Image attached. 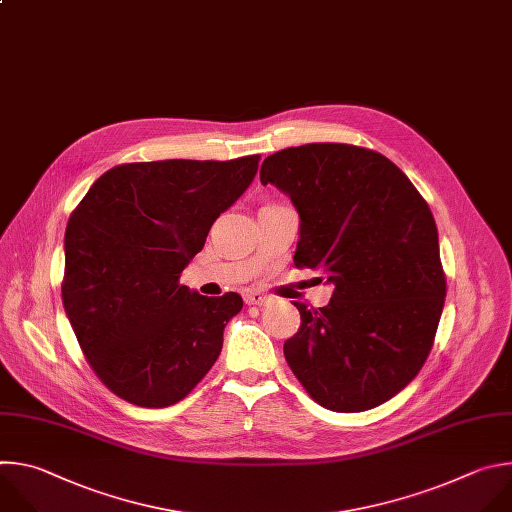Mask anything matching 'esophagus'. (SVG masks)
<instances>
[{
  "mask_svg": "<svg viewBox=\"0 0 512 512\" xmlns=\"http://www.w3.org/2000/svg\"><path fill=\"white\" fill-rule=\"evenodd\" d=\"M244 300H246L248 304H258V306H264V304L272 302L270 296H266V294H262V292H256V290L246 292V294H244Z\"/></svg>",
  "mask_w": 512,
  "mask_h": 512,
  "instance_id": "34e87169",
  "label": "esophagus"
}]
</instances>
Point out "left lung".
Here are the masks:
<instances>
[{
  "label": "left lung",
  "mask_w": 512,
  "mask_h": 512,
  "mask_svg": "<svg viewBox=\"0 0 512 512\" xmlns=\"http://www.w3.org/2000/svg\"><path fill=\"white\" fill-rule=\"evenodd\" d=\"M260 181L298 212L296 268L333 284L300 313L284 357L333 412H365L410 383L430 355L446 298L438 228L407 175L381 153L311 143L264 159Z\"/></svg>",
  "instance_id": "obj_1"
}]
</instances>
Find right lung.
<instances>
[{"label":"right lung","mask_w":512,"mask_h":512,"mask_svg":"<svg viewBox=\"0 0 512 512\" xmlns=\"http://www.w3.org/2000/svg\"><path fill=\"white\" fill-rule=\"evenodd\" d=\"M258 159L119 165L72 212L64 311L90 367L119 397L173 405L216 363L242 296H203L179 276L250 187Z\"/></svg>","instance_id":"right-lung-1"}]
</instances>
